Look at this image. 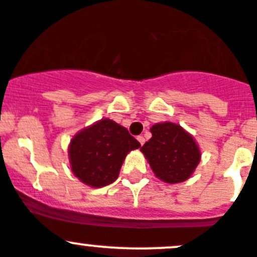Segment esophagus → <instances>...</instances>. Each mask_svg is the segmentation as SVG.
Wrapping results in <instances>:
<instances>
[{
	"label": "esophagus",
	"instance_id": "1",
	"mask_svg": "<svg viewBox=\"0 0 257 257\" xmlns=\"http://www.w3.org/2000/svg\"><path fill=\"white\" fill-rule=\"evenodd\" d=\"M137 140H138V141H140V143H141V145H145V137H143V136H138V137H137Z\"/></svg>",
	"mask_w": 257,
	"mask_h": 257
}]
</instances>
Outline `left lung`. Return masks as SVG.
I'll return each instance as SVG.
<instances>
[{
    "label": "left lung",
    "mask_w": 257,
    "mask_h": 257,
    "mask_svg": "<svg viewBox=\"0 0 257 257\" xmlns=\"http://www.w3.org/2000/svg\"><path fill=\"white\" fill-rule=\"evenodd\" d=\"M152 138L141 147L151 169L169 184L183 183L200 161V151L193 137L174 123H158L151 128Z\"/></svg>",
    "instance_id": "obj_1"
}]
</instances>
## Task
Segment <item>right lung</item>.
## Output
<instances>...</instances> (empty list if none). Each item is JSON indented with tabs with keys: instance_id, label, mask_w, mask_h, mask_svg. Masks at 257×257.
Listing matches in <instances>:
<instances>
[{
	"instance_id": "right-lung-1",
	"label": "right lung",
	"mask_w": 257,
	"mask_h": 257,
	"mask_svg": "<svg viewBox=\"0 0 257 257\" xmlns=\"http://www.w3.org/2000/svg\"><path fill=\"white\" fill-rule=\"evenodd\" d=\"M140 147L128 129L102 119L72 138L68 150L72 172L93 188L106 186L117 179L128 152Z\"/></svg>"
}]
</instances>
